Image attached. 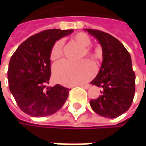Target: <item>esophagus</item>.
<instances>
[{
	"mask_svg": "<svg viewBox=\"0 0 146 146\" xmlns=\"http://www.w3.org/2000/svg\"><path fill=\"white\" fill-rule=\"evenodd\" d=\"M79 86L82 87V88H84V89H89V88L90 87V84H80Z\"/></svg>",
	"mask_w": 146,
	"mask_h": 146,
	"instance_id": "obj_1",
	"label": "esophagus"
}]
</instances>
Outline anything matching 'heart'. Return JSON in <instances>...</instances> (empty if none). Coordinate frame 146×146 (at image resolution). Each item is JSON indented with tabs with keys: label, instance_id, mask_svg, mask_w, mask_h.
<instances>
[{
	"label": "heart",
	"instance_id": "1",
	"mask_svg": "<svg viewBox=\"0 0 146 146\" xmlns=\"http://www.w3.org/2000/svg\"><path fill=\"white\" fill-rule=\"evenodd\" d=\"M73 40L83 47L80 58L85 55L93 62H96L97 54L90 47L91 44L90 38L84 33H78ZM62 56V42L58 40L52 45L50 52V57L52 61L59 59ZM95 73L93 64L87 60L78 62H73L68 60H62L56 63L53 67V77L56 81L65 85H76L90 80Z\"/></svg>",
	"mask_w": 146,
	"mask_h": 146
}]
</instances>
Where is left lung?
Wrapping results in <instances>:
<instances>
[{
  "label": "left lung",
  "instance_id": "1",
  "mask_svg": "<svg viewBox=\"0 0 146 146\" xmlns=\"http://www.w3.org/2000/svg\"><path fill=\"white\" fill-rule=\"evenodd\" d=\"M96 37L102 47V67L90 82L101 87V96L91 100L92 109L105 117L114 118L131 106L135 93V74L129 52L117 39L97 29H85Z\"/></svg>",
  "mask_w": 146,
  "mask_h": 146
}]
</instances>
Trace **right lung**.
Returning a JSON list of instances; mask_svg holds the SVG:
<instances>
[{
  "label": "right lung",
  "instance_id": "right-lung-1",
  "mask_svg": "<svg viewBox=\"0 0 146 146\" xmlns=\"http://www.w3.org/2000/svg\"><path fill=\"white\" fill-rule=\"evenodd\" d=\"M73 29H47L23 41L12 56L7 78L19 108L32 117L54 114L64 105L69 89L60 84L46 88L50 78V52L54 43Z\"/></svg>",
  "mask_w": 146,
  "mask_h": 146
}]
</instances>
